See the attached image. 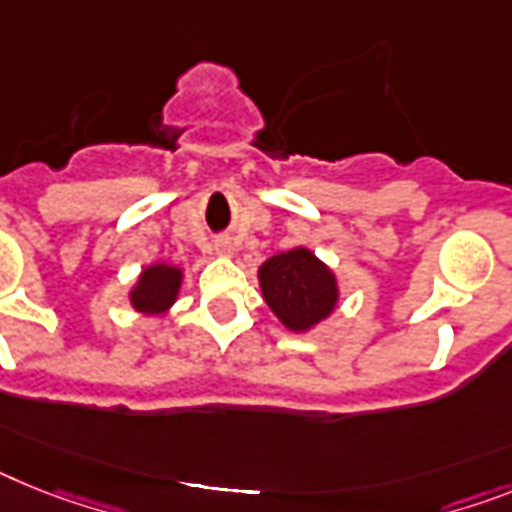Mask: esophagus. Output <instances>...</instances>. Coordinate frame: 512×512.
Segmentation results:
<instances>
[{
    "label": "esophagus",
    "mask_w": 512,
    "mask_h": 512,
    "mask_svg": "<svg viewBox=\"0 0 512 512\" xmlns=\"http://www.w3.org/2000/svg\"><path fill=\"white\" fill-rule=\"evenodd\" d=\"M216 249H218V252H221V255H231V244L226 242V239H223V242H218Z\"/></svg>",
    "instance_id": "1"
}]
</instances>
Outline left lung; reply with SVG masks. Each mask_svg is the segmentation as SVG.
I'll use <instances>...</instances> for the list:
<instances>
[{
    "label": "left lung",
    "mask_w": 512,
    "mask_h": 512,
    "mask_svg": "<svg viewBox=\"0 0 512 512\" xmlns=\"http://www.w3.org/2000/svg\"><path fill=\"white\" fill-rule=\"evenodd\" d=\"M260 289L273 315L294 333L315 328L336 309L338 281L307 247L273 255L257 270Z\"/></svg>",
    "instance_id": "8db88e82"
}]
</instances>
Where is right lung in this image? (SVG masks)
I'll use <instances>...</instances> for the list:
<instances>
[{
    "label": "right lung",
    "instance_id": "obj_1",
    "mask_svg": "<svg viewBox=\"0 0 512 512\" xmlns=\"http://www.w3.org/2000/svg\"><path fill=\"white\" fill-rule=\"evenodd\" d=\"M182 289V268L166 263L148 265L130 291V304L143 315H163Z\"/></svg>",
    "mask_w": 512,
    "mask_h": 512
}]
</instances>
